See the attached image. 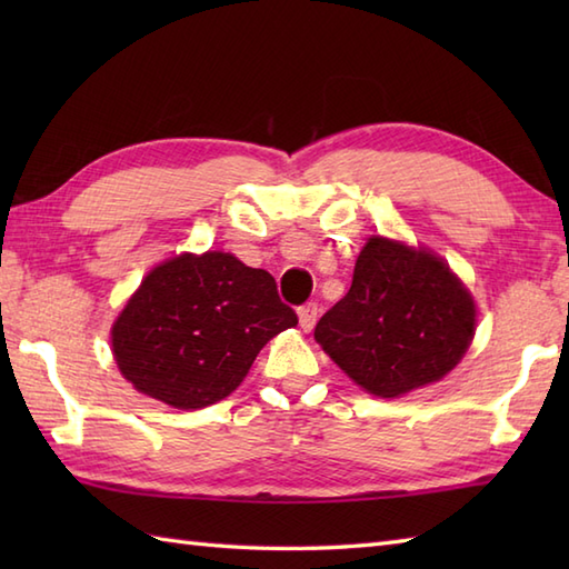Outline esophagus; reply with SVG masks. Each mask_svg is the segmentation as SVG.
Listing matches in <instances>:
<instances>
[{
	"instance_id": "obj_1",
	"label": "esophagus",
	"mask_w": 569,
	"mask_h": 569,
	"mask_svg": "<svg viewBox=\"0 0 569 569\" xmlns=\"http://www.w3.org/2000/svg\"><path fill=\"white\" fill-rule=\"evenodd\" d=\"M318 312H320L318 303H306V306H300V308H298L300 328H303L306 332H310L312 328H316V322H318Z\"/></svg>"
}]
</instances>
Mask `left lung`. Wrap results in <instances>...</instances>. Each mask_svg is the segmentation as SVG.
<instances>
[{
    "label": "left lung",
    "mask_w": 569,
    "mask_h": 569,
    "mask_svg": "<svg viewBox=\"0 0 569 569\" xmlns=\"http://www.w3.org/2000/svg\"><path fill=\"white\" fill-rule=\"evenodd\" d=\"M475 328V300L440 257L369 237L352 288L320 318L316 340L361 389L398 398L450 373Z\"/></svg>",
    "instance_id": "obj_1"
}]
</instances>
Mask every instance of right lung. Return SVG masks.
Instances as JSON below:
<instances>
[{
	"instance_id": "1",
	"label": "right lung",
	"mask_w": 569,
	"mask_h": 569,
	"mask_svg": "<svg viewBox=\"0 0 569 569\" xmlns=\"http://www.w3.org/2000/svg\"><path fill=\"white\" fill-rule=\"evenodd\" d=\"M296 325L269 271L224 251L180 253L127 300L112 325V355L139 393L198 410L232 393L261 347Z\"/></svg>"
}]
</instances>
